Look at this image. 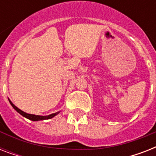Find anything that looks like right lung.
<instances>
[{
  "mask_svg": "<svg viewBox=\"0 0 156 156\" xmlns=\"http://www.w3.org/2000/svg\"><path fill=\"white\" fill-rule=\"evenodd\" d=\"M9 101L10 104L12 105V107H13V108L15 109L16 111L18 112V113H20L22 116H23L24 117H26V118L29 119V120H30V121H42V120H48V119L52 118L53 116H55L56 115H57V114L59 113V112H56V113H52V114H51V115H48V116H39V115L28 114V113H27V112H23V111H22V110H20V109L18 108H17V107H16L15 105L13 104V103L11 102L9 100Z\"/></svg>",
  "mask_w": 156,
  "mask_h": 156,
  "instance_id": "1",
  "label": "right lung"
}]
</instances>
